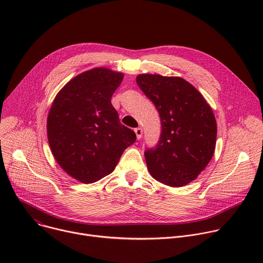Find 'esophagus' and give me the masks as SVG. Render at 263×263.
<instances>
[{"label": "esophagus", "mask_w": 263, "mask_h": 263, "mask_svg": "<svg viewBox=\"0 0 263 263\" xmlns=\"http://www.w3.org/2000/svg\"><path fill=\"white\" fill-rule=\"evenodd\" d=\"M134 131H135V134H136L137 139H140L141 136H142V129H141L140 127H138V128H136Z\"/></svg>", "instance_id": "1"}]
</instances>
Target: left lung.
I'll use <instances>...</instances> for the list:
<instances>
[{"mask_svg": "<svg viewBox=\"0 0 263 263\" xmlns=\"http://www.w3.org/2000/svg\"><path fill=\"white\" fill-rule=\"evenodd\" d=\"M136 82L159 112L161 134L144 152L151 176L172 187L194 181L211 160L216 121L211 107L190 82L180 77L142 73Z\"/></svg>", "mask_w": 263, "mask_h": 263, "instance_id": "obj_1", "label": "left lung"}]
</instances>
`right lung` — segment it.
<instances>
[{"label":"right lung","instance_id":"add662e5","mask_svg":"<svg viewBox=\"0 0 263 263\" xmlns=\"http://www.w3.org/2000/svg\"><path fill=\"white\" fill-rule=\"evenodd\" d=\"M124 73L105 67L86 70L57 93L47 121L48 139L57 163L88 184L114 172L135 133L122 125L111 97Z\"/></svg>","mask_w":263,"mask_h":263}]
</instances>
